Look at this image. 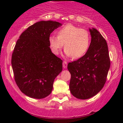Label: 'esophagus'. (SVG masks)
<instances>
[{"mask_svg": "<svg viewBox=\"0 0 123 123\" xmlns=\"http://www.w3.org/2000/svg\"><path fill=\"white\" fill-rule=\"evenodd\" d=\"M63 68H67V62L66 61H63Z\"/></svg>", "mask_w": 123, "mask_h": 123, "instance_id": "34e87169", "label": "esophagus"}]
</instances>
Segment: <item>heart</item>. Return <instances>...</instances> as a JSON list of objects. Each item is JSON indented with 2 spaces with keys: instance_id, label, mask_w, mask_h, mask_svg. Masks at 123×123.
<instances>
[{
  "instance_id": "b5f03b06",
  "label": "heart",
  "mask_w": 123,
  "mask_h": 123,
  "mask_svg": "<svg viewBox=\"0 0 123 123\" xmlns=\"http://www.w3.org/2000/svg\"><path fill=\"white\" fill-rule=\"evenodd\" d=\"M49 42L51 50L55 55L59 54L65 44V54L78 58L83 56L88 50L91 37L87 30L68 24L58 31V36H50Z\"/></svg>"
}]
</instances>
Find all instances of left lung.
<instances>
[{"mask_svg": "<svg viewBox=\"0 0 123 123\" xmlns=\"http://www.w3.org/2000/svg\"><path fill=\"white\" fill-rule=\"evenodd\" d=\"M91 42L86 54L68 65L71 74L69 89L73 96L88 99L104 87L110 67L108 45L96 29H89Z\"/></svg>", "mask_w": 123, "mask_h": 123, "instance_id": "obj_1", "label": "left lung"}]
</instances>
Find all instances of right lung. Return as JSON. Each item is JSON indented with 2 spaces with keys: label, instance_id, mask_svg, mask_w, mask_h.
Returning a JSON list of instances; mask_svg holds the SVG:
<instances>
[{
  "label": "right lung",
  "instance_id": "obj_1",
  "mask_svg": "<svg viewBox=\"0 0 123 123\" xmlns=\"http://www.w3.org/2000/svg\"><path fill=\"white\" fill-rule=\"evenodd\" d=\"M62 26L56 21H41L22 32L12 56L16 84L20 91L34 98L50 94L55 78L62 71V60L50 48V35Z\"/></svg>",
  "mask_w": 123,
  "mask_h": 123
}]
</instances>
